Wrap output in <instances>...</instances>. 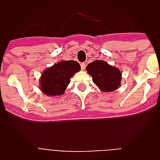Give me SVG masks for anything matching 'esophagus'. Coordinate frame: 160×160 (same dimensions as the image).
<instances>
[{
	"label": "esophagus",
	"instance_id": "obj_1",
	"mask_svg": "<svg viewBox=\"0 0 160 160\" xmlns=\"http://www.w3.org/2000/svg\"><path fill=\"white\" fill-rule=\"evenodd\" d=\"M85 67H86V64H85V63H81V68H82V70H84Z\"/></svg>",
	"mask_w": 160,
	"mask_h": 160
}]
</instances>
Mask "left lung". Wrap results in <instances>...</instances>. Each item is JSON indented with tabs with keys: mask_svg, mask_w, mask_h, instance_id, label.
<instances>
[{
	"mask_svg": "<svg viewBox=\"0 0 160 160\" xmlns=\"http://www.w3.org/2000/svg\"><path fill=\"white\" fill-rule=\"evenodd\" d=\"M87 70L94 84L103 92H112L118 89L122 80V73L118 68L107 62L95 60L87 65Z\"/></svg>",
	"mask_w": 160,
	"mask_h": 160,
	"instance_id": "8db88e82",
	"label": "left lung"
}]
</instances>
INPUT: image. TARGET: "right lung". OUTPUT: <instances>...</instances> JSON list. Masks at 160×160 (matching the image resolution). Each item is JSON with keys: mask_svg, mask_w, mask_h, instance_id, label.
<instances>
[{"mask_svg": "<svg viewBox=\"0 0 160 160\" xmlns=\"http://www.w3.org/2000/svg\"><path fill=\"white\" fill-rule=\"evenodd\" d=\"M81 70L76 61H61L42 73L40 89L48 96H58L64 94L70 82V78Z\"/></svg>", "mask_w": 160, "mask_h": 160, "instance_id": "add662e5", "label": "right lung"}]
</instances>
